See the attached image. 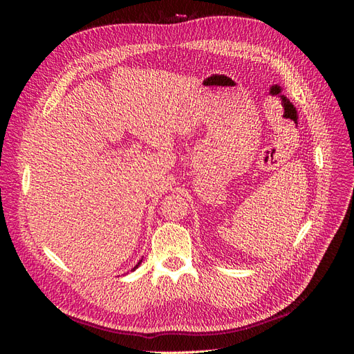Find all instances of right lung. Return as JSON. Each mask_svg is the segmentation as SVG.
<instances>
[{"label":"right lung","instance_id":"add662e5","mask_svg":"<svg viewBox=\"0 0 354 354\" xmlns=\"http://www.w3.org/2000/svg\"><path fill=\"white\" fill-rule=\"evenodd\" d=\"M140 263H142V261H138V263L136 264V267H134V269H133V270H136V269H137V267H138V264H140Z\"/></svg>","mask_w":354,"mask_h":354}]
</instances>
